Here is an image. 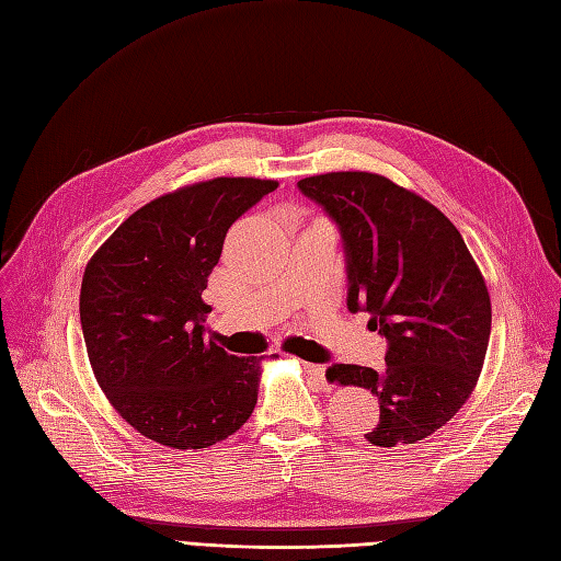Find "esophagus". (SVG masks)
Masks as SVG:
<instances>
[{"label":"esophagus","mask_w":561,"mask_h":561,"mask_svg":"<svg viewBox=\"0 0 561 561\" xmlns=\"http://www.w3.org/2000/svg\"><path fill=\"white\" fill-rule=\"evenodd\" d=\"M304 371H307L309 377H313L322 388L328 386V379H325V365H313V363H301Z\"/></svg>","instance_id":"obj_1"}]
</instances>
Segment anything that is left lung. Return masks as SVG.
Masks as SVG:
<instances>
[{"instance_id": "obj_1", "label": "left lung", "mask_w": 561, "mask_h": 561, "mask_svg": "<svg viewBox=\"0 0 561 561\" xmlns=\"http://www.w3.org/2000/svg\"><path fill=\"white\" fill-rule=\"evenodd\" d=\"M342 229L348 309L367 311L388 339L386 369L334 365L339 386L379 398L369 445H414L443 428L478 386L491 299L463 236L443 210L379 173L339 171L299 180Z\"/></svg>"}]
</instances>
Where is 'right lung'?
<instances>
[{"mask_svg":"<svg viewBox=\"0 0 561 561\" xmlns=\"http://www.w3.org/2000/svg\"><path fill=\"white\" fill-rule=\"evenodd\" d=\"M276 180L213 178L135 210L83 271L79 316L98 386L140 435L206 449L257 404L262 358H239L206 330L201 299L229 227Z\"/></svg>","mask_w":561,"mask_h":561,"instance_id":"right-lung-1","label":"right lung"}]
</instances>
